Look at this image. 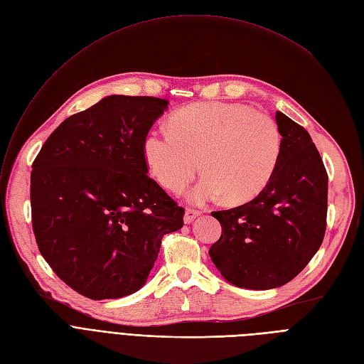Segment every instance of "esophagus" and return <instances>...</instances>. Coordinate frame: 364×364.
<instances>
[{
	"label": "esophagus",
	"instance_id": "34e87169",
	"mask_svg": "<svg viewBox=\"0 0 364 364\" xmlns=\"http://www.w3.org/2000/svg\"><path fill=\"white\" fill-rule=\"evenodd\" d=\"M201 215L200 210H196V209H186L185 212V216H183V220L185 223H191L196 218H198Z\"/></svg>",
	"mask_w": 364,
	"mask_h": 364
}]
</instances>
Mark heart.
Wrapping results in <instances>:
<instances>
[{
    "label": "heart",
    "mask_w": 364,
    "mask_h": 364,
    "mask_svg": "<svg viewBox=\"0 0 364 364\" xmlns=\"http://www.w3.org/2000/svg\"><path fill=\"white\" fill-rule=\"evenodd\" d=\"M283 149L275 121L245 103L204 102L183 107L168 119V132L151 130L144 155L152 175L181 194L201 168L204 178L189 194L201 204L225 196L228 203L253 200L264 191Z\"/></svg>",
    "instance_id": "b5f03b06"
}]
</instances>
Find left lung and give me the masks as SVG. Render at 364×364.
I'll return each instance as SVG.
<instances>
[{
	"label": "left lung",
	"mask_w": 364,
	"mask_h": 364,
	"mask_svg": "<svg viewBox=\"0 0 364 364\" xmlns=\"http://www.w3.org/2000/svg\"><path fill=\"white\" fill-rule=\"evenodd\" d=\"M283 149L274 176L252 201L212 212L222 235L210 247L213 264L237 287H280L320 249L327 218V171L309 133L275 114Z\"/></svg>",
	"instance_id": "obj_1"
}]
</instances>
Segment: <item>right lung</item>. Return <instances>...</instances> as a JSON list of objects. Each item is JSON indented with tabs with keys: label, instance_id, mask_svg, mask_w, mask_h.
Wrapping results in <instances>:
<instances>
[{
	"label": "right lung",
	"instance_id": "1",
	"mask_svg": "<svg viewBox=\"0 0 364 364\" xmlns=\"http://www.w3.org/2000/svg\"><path fill=\"white\" fill-rule=\"evenodd\" d=\"M168 100L108 96L68 117L31 171L32 230L62 282L90 299L139 290L183 207L151 179L144 139Z\"/></svg>",
	"mask_w": 364,
	"mask_h": 364
}]
</instances>
